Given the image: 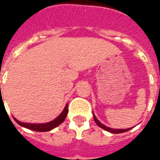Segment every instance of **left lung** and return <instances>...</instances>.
<instances>
[{
    "label": "left lung",
    "instance_id": "8db88e82",
    "mask_svg": "<svg viewBox=\"0 0 160 160\" xmlns=\"http://www.w3.org/2000/svg\"><path fill=\"white\" fill-rule=\"evenodd\" d=\"M93 116H94L95 122L96 123V124H97L98 126H100L101 129H105V130H106V131L110 132V133H112V134H120V133H124V132L129 131V129H131V128H129V129H112V128H109V127L108 126H105V124H103L102 123H100V122L97 119V118L95 117L94 113H93Z\"/></svg>",
    "mask_w": 160,
    "mask_h": 160
}]
</instances>
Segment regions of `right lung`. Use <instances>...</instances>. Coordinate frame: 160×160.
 I'll list each match as a JSON object with an SVG mask.
<instances>
[{"mask_svg":"<svg viewBox=\"0 0 160 160\" xmlns=\"http://www.w3.org/2000/svg\"><path fill=\"white\" fill-rule=\"evenodd\" d=\"M68 114V104H66L65 107L63 109V111L60 113V114L57 118H55L52 121H50L48 123H44V124H31V123H24V122H21L17 120L16 118H14L15 121L21 126L26 128V129H31L34 131L37 132H46L50 131L51 129H55V127H57L58 125H60L62 123L65 119L66 118V115Z\"/></svg>","mask_w":160,"mask_h":160,"instance_id":"right-lung-1","label":"right lung"}]
</instances>
